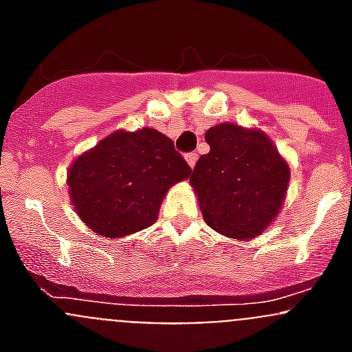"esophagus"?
Instances as JSON below:
<instances>
[{"instance_id":"1","label":"esophagus","mask_w":352,"mask_h":352,"mask_svg":"<svg viewBox=\"0 0 352 352\" xmlns=\"http://www.w3.org/2000/svg\"><path fill=\"white\" fill-rule=\"evenodd\" d=\"M185 160H186V164H188V166H190L192 169H194L195 162H197V153H186L185 155Z\"/></svg>"}]
</instances>
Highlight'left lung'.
Here are the masks:
<instances>
[{
  "label": "left lung",
  "instance_id": "1",
  "mask_svg": "<svg viewBox=\"0 0 352 352\" xmlns=\"http://www.w3.org/2000/svg\"><path fill=\"white\" fill-rule=\"evenodd\" d=\"M204 139L210 153L201 155L190 170L204 220L227 238H256L284 204L287 162L261 130L220 123Z\"/></svg>",
  "mask_w": 352,
  "mask_h": 352
}]
</instances>
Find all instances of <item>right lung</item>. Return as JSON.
I'll list each match as a JSON object with an SVG mask.
<instances>
[{
    "label": "right lung",
    "instance_id": "1",
    "mask_svg": "<svg viewBox=\"0 0 352 352\" xmlns=\"http://www.w3.org/2000/svg\"><path fill=\"white\" fill-rule=\"evenodd\" d=\"M190 170L158 130H118L74 160L67 183L80 220L104 238H121L151 226L167 190Z\"/></svg>",
    "mask_w": 352,
    "mask_h": 352
}]
</instances>
